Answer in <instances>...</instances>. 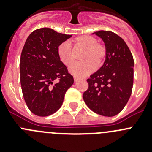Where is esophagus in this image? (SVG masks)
Here are the masks:
<instances>
[{
	"label": "esophagus",
	"instance_id": "1",
	"mask_svg": "<svg viewBox=\"0 0 152 152\" xmlns=\"http://www.w3.org/2000/svg\"><path fill=\"white\" fill-rule=\"evenodd\" d=\"M73 79H74L75 82H77V81L79 80V78L78 77V76H74V77H73Z\"/></svg>",
	"mask_w": 152,
	"mask_h": 152
}]
</instances>
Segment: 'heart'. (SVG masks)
Returning <instances> with one entry per match:
<instances>
[{"label":"heart","mask_w":152,"mask_h":152,"mask_svg":"<svg viewBox=\"0 0 152 152\" xmlns=\"http://www.w3.org/2000/svg\"><path fill=\"white\" fill-rule=\"evenodd\" d=\"M74 46L84 49L82 59L84 62L75 63L70 67V72L76 76L82 77L92 73L97 67L101 66L107 56V48L103 43L97 42L95 37L81 35L73 40ZM57 55L59 60L66 66H70L74 61L73 53L67 42L58 46Z\"/></svg>","instance_id":"1"}]
</instances>
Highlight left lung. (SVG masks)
Wrapping results in <instances>:
<instances>
[{
  "label": "left lung",
  "instance_id": "1",
  "mask_svg": "<svg viewBox=\"0 0 152 152\" xmlns=\"http://www.w3.org/2000/svg\"><path fill=\"white\" fill-rule=\"evenodd\" d=\"M107 48L104 65L87 79L88 88L83 93L87 107L97 114L112 117L124 108L132 94L134 59L126 43L115 33L99 31Z\"/></svg>",
  "mask_w": 152,
  "mask_h": 152
}]
</instances>
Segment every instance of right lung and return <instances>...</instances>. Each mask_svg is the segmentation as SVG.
Here are the masks:
<instances>
[{
    "instance_id": "1",
    "label": "right lung",
    "mask_w": 152,
    "mask_h": 152,
    "mask_svg": "<svg viewBox=\"0 0 152 152\" xmlns=\"http://www.w3.org/2000/svg\"><path fill=\"white\" fill-rule=\"evenodd\" d=\"M70 37L42 28L31 32L26 41L20 63L21 88L27 107L36 115L56 113L73 84V76L57 55L58 46Z\"/></svg>"
}]
</instances>
